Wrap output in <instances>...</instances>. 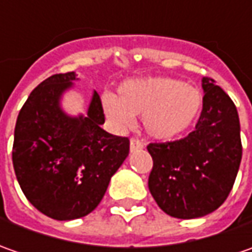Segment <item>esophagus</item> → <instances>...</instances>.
Wrapping results in <instances>:
<instances>
[{"mask_svg": "<svg viewBox=\"0 0 252 252\" xmlns=\"http://www.w3.org/2000/svg\"><path fill=\"white\" fill-rule=\"evenodd\" d=\"M144 147V144H143V141L139 140V139H136V137H131L130 139V151H136V150H140Z\"/></svg>", "mask_w": 252, "mask_h": 252, "instance_id": "34e87169", "label": "esophagus"}]
</instances>
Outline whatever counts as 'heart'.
Wrapping results in <instances>:
<instances>
[{
    "mask_svg": "<svg viewBox=\"0 0 252 252\" xmlns=\"http://www.w3.org/2000/svg\"><path fill=\"white\" fill-rule=\"evenodd\" d=\"M102 105L118 127H130L134 116H143L149 136L171 140L184 134L198 119L203 95L196 87L175 78H139L122 84L119 96L103 94Z\"/></svg>",
    "mask_w": 252,
    "mask_h": 252,
    "instance_id": "obj_1",
    "label": "heart"
}]
</instances>
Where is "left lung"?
Listing matches in <instances>:
<instances>
[{
  "label": "left lung",
  "instance_id": "1",
  "mask_svg": "<svg viewBox=\"0 0 252 252\" xmlns=\"http://www.w3.org/2000/svg\"><path fill=\"white\" fill-rule=\"evenodd\" d=\"M203 108L187 137L151 143L149 189L162 212L196 219L227 199L237 177L243 146L236 105L215 80L203 77Z\"/></svg>",
  "mask_w": 252,
  "mask_h": 252
}]
</instances>
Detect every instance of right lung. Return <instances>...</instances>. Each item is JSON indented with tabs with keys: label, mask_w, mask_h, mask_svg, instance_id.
I'll list each match as a JSON object with an SVG mask.
<instances>
[{
	"label": "right lung",
	"mask_w": 252,
	"mask_h": 252,
	"mask_svg": "<svg viewBox=\"0 0 252 252\" xmlns=\"http://www.w3.org/2000/svg\"><path fill=\"white\" fill-rule=\"evenodd\" d=\"M75 80L74 71L46 78L15 125L12 162L19 187L34 208L56 220L91 213L129 156V139L101 127L105 115L96 92L85 116L62 109V95Z\"/></svg>",
	"instance_id": "right-lung-1"
}]
</instances>
